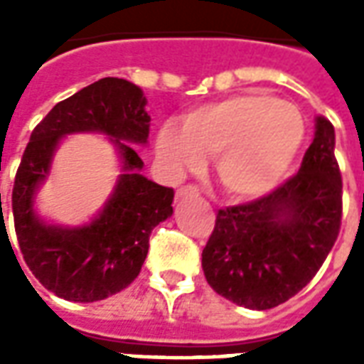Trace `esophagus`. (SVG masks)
Masks as SVG:
<instances>
[{
  "mask_svg": "<svg viewBox=\"0 0 364 364\" xmlns=\"http://www.w3.org/2000/svg\"><path fill=\"white\" fill-rule=\"evenodd\" d=\"M195 195H198V189L195 185H185L177 191V197H195Z\"/></svg>",
  "mask_w": 364,
  "mask_h": 364,
  "instance_id": "esophagus-1",
  "label": "esophagus"
}]
</instances>
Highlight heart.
<instances>
[{
    "label": "heart",
    "instance_id": "obj_1",
    "mask_svg": "<svg viewBox=\"0 0 364 364\" xmlns=\"http://www.w3.org/2000/svg\"><path fill=\"white\" fill-rule=\"evenodd\" d=\"M296 107L267 93H244L205 105L183 117L181 130L166 124L158 151L177 171H191L203 156L216 158L222 185L237 197H259L274 189L304 140Z\"/></svg>",
    "mask_w": 364,
    "mask_h": 364
}]
</instances>
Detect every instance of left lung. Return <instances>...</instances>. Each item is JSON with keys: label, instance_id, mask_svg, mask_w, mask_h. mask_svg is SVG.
Instances as JSON below:
<instances>
[{"label": "left lung", "instance_id": "left-lung-1", "mask_svg": "<svg viewBox=\"0 0 364 364\" xmlns=\"http://www.w3.org/2000/svg\"><path fill=\"white\" fill-rule=\"evenodd\" d=\"M333 124L316 119V136L296 173L252 203L220 208L203 250L208 284L230 302L269 310L312 281L336 244L343 181Z\"/></svg>", "mask_w": 364, "mask_h": 364}]
</instances>
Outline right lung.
<instances>
[{
    "mask_svg": "<svg viewBox=\"0 0 364 364\" xmlns=\"http://www.w3.org/2000/svg\"><path fill=\"white\" fill-rule=\"evenodd\" d=\"M144 105L146 97L134 83L103 77L54 105L23 151L11 197L15 234L27 267L56 296L95 302L127 289L142 269L151 230L173 214V189L140 175L144 161L130 144L148 140L150 117ZM74 132L111 135L123 156L125 173L91 225L46 227L34 214L32 197L48 174L61 136Z\"/></svg>",
    "mask_w": 364,
    "mask_h": 364,
    "instance_id": "right-lung-1",
    "label": "right lung"
}]
</instances>
